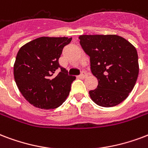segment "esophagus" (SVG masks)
Segmentation results:
<instances>
[{"label": "esophagus", "instance_id": "34e87169", "mask_svg": "<svg viewBox=\"0 0 148 148\" xmlns=\"http://www.w3.org/2000/svg\"><path fill=\"white\" fill-rule=\"evenodd\" d=\"M87 77H88V74H87L84 71H83L82 73V74H81V75L79 76V77H80L81 79H84V78H86Z\"/></svg>", "mask_w": 148, "mask_h": 148}]
</instances>
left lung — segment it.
Instances as JSON below:
<instances>
[{
    "mask_svg": "<svg viewBox=\"0 0 148 148\" xmlns=\"http://www.w3.org/2000/svg\"><path fill=\"white\" fill-rule=\"evenodd\" d=\"M79 39L99 82L96 88L89 91L92 101L102 107L121 103L129 96L139 74L136 48L116 35H82Z\"/></svg>",
    "mask_w": 148,
    "mask_h": 148,
    "instance_id": "1",
    "label": "left lung"
}]
</instances>
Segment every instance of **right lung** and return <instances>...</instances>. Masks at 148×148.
<instances>
[{"label": "right lung", "instance_id": "add662e5", "mask_svg": "<svg viewBox=\"0 0 148 148\" xmlns=\"http://www.w3.org/2000/svg\"><path fill=\"white\" fill-rule=\"evenodd\" d=\"M72 38L42 36L20 48L14 64V77L18 88L33 106L53 109L61 106L69 95L75 77L60 66L64 47ZM60 69L56 76L55 72Z\"/></svg>", "mask_w": 148, "mask_h": 148}]
</instances>
